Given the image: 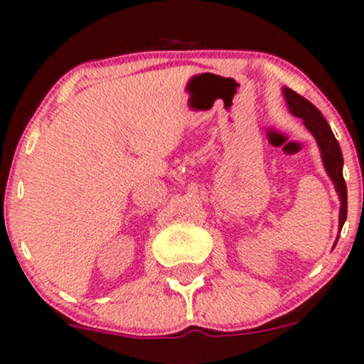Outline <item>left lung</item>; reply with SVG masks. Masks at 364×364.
Masks as SVG:
<instances>
[{
  "mask_svg": "<svg viewBox=\"0 0 364 364\" xmlns=\"http://www.w3.org/2000/svg\"><path fill=\"white\" fill-rule=\"evenodd\" d=\"M284 98H287L290 112L295 117H299L304 120V124L310 132L314 134L315 140H317L318 147L322 151V161L326 166L327 174H329L332 183H334L337 195L341 198V213H339V227L343 229L346 215H348V190H346V181L343 176V152H341L339 144L332 134L329 124L326 122V118L322 117V113L314 107L309 100H305L304 96L295 93L293 90L284 87L283 90ZM339 239V237H337Z\"/></svg>",
  "mask_w": 364,
  "mask_h": 364,
  "instance_id": "8db88e82",
  "label": "left lung"
}]
</instances>
